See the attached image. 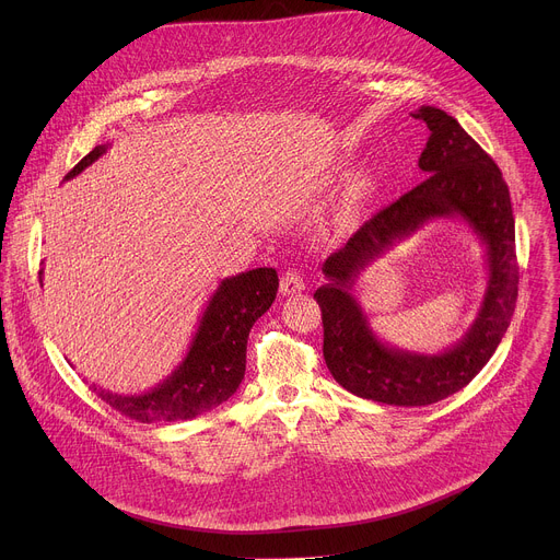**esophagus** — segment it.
I'll list each match as a JSON object with an SVG mask.
<instances>
[{"instance_id": "esophagus-1", "label": "esophagus", "mask_w": 560, "mask_h": 560, "mask_svg": "<svg viewBox=\"0 0 560 560\" xmlns=\"http://www.w3.org/2000/svg\"><path fill=\"white\" fill-rule=\"evenodd\" d=\"M305 288V283H303V277L296 272V270H285L283 275H281V283H279V290H281V294H299L301 290Z\"/></svg>"}]
</instances>
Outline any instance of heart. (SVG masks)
Returning <instances> with one entry per match:
<instances>
[{
	"mask_svg": "<svg viewBox=\"0 0 560 560\" xmlns=\"http://www.w3.org/2000/svg\"><path fill=\"white\" fill-rule=\"evenodd\" d=\"M365 190H368L365 182H357V184L352 186V192H350V203H348V208L341 212V223H348V221L354 217V206H357V203H359V199L365 195Z\"/></svg>",
	"mask_w": 560,
	"mask_h": 560,
	"instance_id": "b5f03b06",
	"label": "heart"
}]
</instances>
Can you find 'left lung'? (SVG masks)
I'll use <instances>...</instances> for the list:
<instances>
[{"mask_svg":"<svg viewBox=\"0 0 560 560\" xmlns=\"http://www.w3.org/2000/svg\"><path fill=\"white\" fill-rule=\"evenodd\" d=\"M430 128L419 156L428 175L365 221L324 264L326 285L314 292L324 322L326 365L348 392L387 406H430L465 387L497 352L518 296L514 214L508 184L460 124L434 106L412 113ZM434 215H460L482 236L491 279L477 322L443 355H415L381 345L351 294L358 272L398 237Z\"/></svg>","mask_w":560,"mask_h":560,"instance_id":"obj_1","label":"left lung"}]
</instances>
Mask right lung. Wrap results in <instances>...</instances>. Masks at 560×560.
<instances>
[{"mask_svg": "<svg viewBox=\"0 0 560 560\" xmlns=\"http://www.w3.org/2000/svg\"><path fill=\"white\" fill-rule=\"evenodd\" d=\"M104 152L106 145H95L66 179L89 168ZM277 288L275 268H257L223 279L208 301L186 359L164 383L143 394H115L97 385L93 389L110 408L139 423L188 421L221 406L246 374L250 328L272 305Z\"/></svg>", "mask_w": 560, "mask_h": 560, "instance_id": "right-lung-1", "label": "right lung"}]
</instances>
